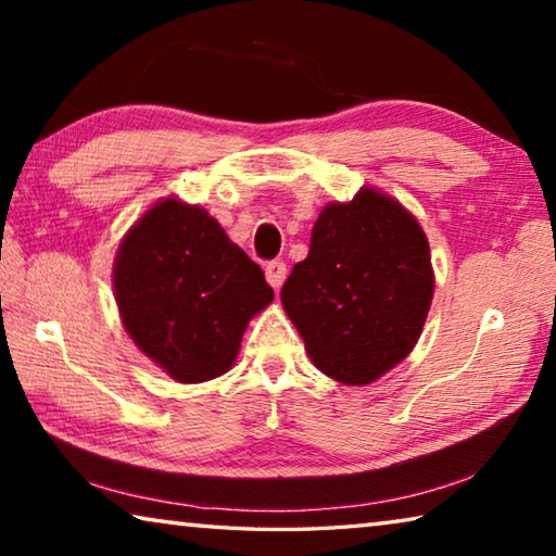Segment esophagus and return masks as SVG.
<instances>
[{
    "label": "esophagus",
    "mask_w": 556,
    "mask_h": 556,
    "mask_svg": "<svg viewBox=\"0 0 556 556\" xmlns=\"http://www.w3.org/2000/svg\"><path fill=\"white\" fill-rule=\"evenodd\" d=\"M265 275H267L269 287L279 291V287L285 285V279H287V265L285 262H269V265L265 267Z\"/></svg>",
    "instance_id": "1"
}]
</instances>
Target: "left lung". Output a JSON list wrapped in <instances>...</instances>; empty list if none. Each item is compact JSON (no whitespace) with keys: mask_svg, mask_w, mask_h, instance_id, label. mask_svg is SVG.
Masks as SVG:
<instances>
[{"mask_svg":"<svg viewBox=\"0 0 556 556\" xmlns=\"http://www.w3.org/2000/svg\"><path fill=\"white\" fill-rule=\"evenodd\" d=\"M434 267L417 218L384 191L324 205L304 262L281 287V306L318 370L370 384L402 363L425 328Z\"/></svg>","mask_w":556,"mask_h":556,"instance_id":"1","label":"left lung"}]
</instances>
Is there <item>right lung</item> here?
<instances>
[{"label":"right lung","mask_w":556,"mask_h":556,"mask_svg":"<svg viewBox=\"0 0 556 556\" xmlns=\"http://www.w3.org/2000/svg\"><path fill=\"white\" fill-rule=\"evenodd\" d=\"M112 287L135 345L176 382L232 368L250 318L275 291L201 205L156 201L119 242Z\"/></svg>","instance_id":"add662e5"}]
</instances>
